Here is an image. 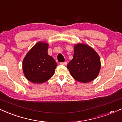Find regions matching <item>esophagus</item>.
Listing matches in <instances>:
<instances>
[{"label": "esophagus", "mask_w": 122, "mask_h": 122, "mask_svg": "<svg viewBox=\"0 0 122 122\" xmlns=\"http://www.w3.org/2000/svg\"><path fill=\"white\" fill-rule=\"evenodd\" d=\"M61 65H63V66H67V62H61Z\"/></svg>", "instance_id": "obj_1"}]
</instances>
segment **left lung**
<instances>
[{"instance_id":"obj_1","label":"left lung","mask_w":122,"mask_h":122,"mask_svg":"<svg viewBox=\"0 0 122 122\" xmlns=\"http://www.w3.org/2000/svg\"><path fill=\"white\" fill-rule=\"evenodd\" d=\"M74 47L73 58L67 66L71 76L76 81L84 83L92 81L101 70L99 56L87 44L78 43Z\"/></svg>"}]
</instances>
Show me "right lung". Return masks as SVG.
Instances as JSON below:
<instances>
[{
  "instance_id": "right-lung-1",
  "label": "right lung",
  "mask_w": 122,
  "mask_h": 122,
  "mask_svg": "<svg viewBox=\"0 0 122 122\" xmlns=\"http://www.w3.org/2000/svg\"><path fill=\"white\" fill-rule=\"evenodd\" d=\"M48 44L39 41L27 52L23 61V71L27 80L41 84L54 75L57 63L48 54Z\"/></svg>"
}]
</instances>
